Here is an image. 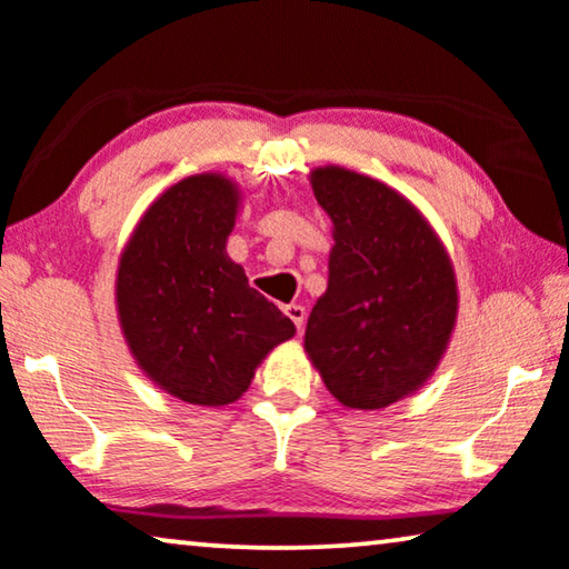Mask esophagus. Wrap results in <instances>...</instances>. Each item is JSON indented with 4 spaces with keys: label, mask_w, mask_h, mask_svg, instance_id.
<instances>
[{
    "label": "esophagus",
    "mask_w": 569,
    "mask_h": 569,
    "mask_svg": "<svg viewBox=\"0 0 569 569\" xmlns=\"http://www.w3.org/2000/svg\"><path fill=\"white\" fill-rule=\"evenodd\" d=\"M286 315H288V319H291V322L296 325V330L301 332L303 325H307V309H303L301 303H288Z\"/></svg>",
    "instance_id": "34e87169"
}]
</instances>
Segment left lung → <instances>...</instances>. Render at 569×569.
Listing matches in <instances>:
<instances>
[{
	"label": "left lung",
	"mask_w": 569,
	"mask_h": 569,
	"mask_svg": "<svg viewBox=\"0 0 569 569\" xmlns=\"http://www.w3.org/2000/svg\"><path fill=\"white\" fill-rule=\"evenodd\" d=\"M311 188L335 247L303 348L338 402L381 410L441 361L456 322L451 260L418 208L383 182L319 167Z\"/></svg>",
	"instance_id": "left-lung-1"
}]
</instances>
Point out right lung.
<instances>
[{"label": "right lung", "instance_id": "obj_1", "mask_svg": "<svg viewBox=\"0 0 569 569\" xmlns=\"http://www.w3.org/2000/svg\"><path fill=\"white\" fill-rule=\"evenodd\" d=\"M237 203V186L221 174L180 180L149 206L118 266V319L136 363L190 405L234 402L296 332L229 260Z\"/></svg>", "mask_w": 569, "mask_h": 569}]
</instances>
